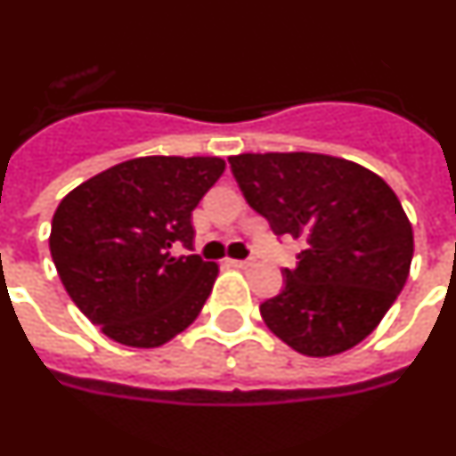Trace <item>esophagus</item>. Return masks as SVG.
I'll use <instances>...</instances> for the list:
<instances>
[{"label": "esophagus", "mask_w": 456, "mask_h": 456, "mask_svg": "<svg viewBox=\"0 0 456 456\" xmlns=\"http://www.w3.org/2000/svg\"><path fill=\"white\" fill-rule=\"evenodd\" d=\"M229 264H232V266H236V269H248V266H252V264H255V259H227Z\"/></svg>", "instance_id": "esophagus-1"}]
</instances>
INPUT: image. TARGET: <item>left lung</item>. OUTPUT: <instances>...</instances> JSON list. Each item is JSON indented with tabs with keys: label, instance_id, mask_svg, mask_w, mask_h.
<instances>
[{
	"label": "left lung",
	"instance_id": "8db88e82",
	"mask_svg": "<svg viewBox=\"0 0 456 456\" xmlns=\"http://www.w3.org/2000/svg\"><path fill=\"white\" fill-rule=\"evenodd\" d=\"M229 164L275 234L305 240L282 292L259 305L266 327L305 357L362 343L411 273L412 224L392 187L322 152H243Z\"/></svg>",
	"mask_w": 456,
	"mask_h": 456
}]
</instances>
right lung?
I'll return each mask as SVG.
<instances>
[{
  "instance_id": "obj_1",
  "label": "right lung",
  "mask_w": 456,
  "mask_h": 456,
  "mask_svg": "<svg viewBox=\"0 0 456 456\" xmlns=\"http://www.w3.org/2000/svg\"><path fill=\"white\" fill-rule=\"evenodd\" d=\"M224 174L222 157L151 155L92 175L60 201L51 255L64 289L102 334L159 347L185 331L220 273L192 250V210Z\"/></svg>"
}]
</instances>
